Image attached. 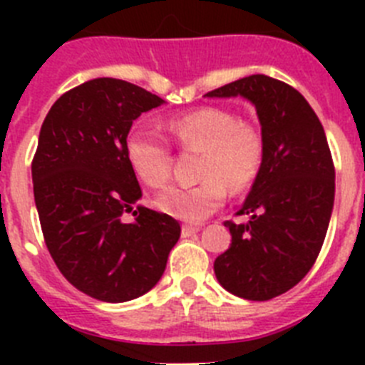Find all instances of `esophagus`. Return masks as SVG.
Returning <instances> with one entry per match:
<instances>
[{
	"instance_id": "obj_1",
	"label": "esophagus",
	"mask_w": 365,
	"mask_h": 365,
	"mask_svg": "<svg viewBox=\"0 0 365 365\" xmlns=\"http://www.w3.org/2000/svg\"><path fill=\"white\" fill-rule=\"evenodd\" d=\"M199 232V227H188V225H185L182 227V237H190V235L197 234Z\"/></svg>"
}]
</instances>
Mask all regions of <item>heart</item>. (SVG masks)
Listing matches in <instances>:
<instances>
[{"label": "heart", "instance_id": "heart-1", "mask_svg": "<svg viewBox=\"0 0 365 365\" xmlns=\"http://www.w3.org/2000/svg\"><path fill=\"white\" fill-rule=\"evenodd\" d=\"M166 130L185 151H201L193 186H168L155 206L179 221L197 225L219 210L232 192L254 185L265 163V137L254 122L240 120L234 111L215 106L166 120ZM125 159L135 175L148 186H163L170 177L172 153L159 137L146 130H131L124 143Z\"/></svg>", "mask_w": 365, "mask_h": 365}]
</instances>
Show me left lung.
<instances>
[{
  "mask_svg": "<svg viewBox=\"0 0 365 365\" xmlns=\"http://www.w3.org/2000/svg\"><path fill=\"white\" fill-rule=\"evenodd\" d=\"M205 96H243L256 106L265 137V163L237 215L214 272L228 292L267 302L298 285L312 269L334 202V164L322 122L299 91L252 74Z\"/></svg>",
  "mask_w": 365,
  "mask_h": 365,
  "instance_id": "obj_1",
  "label": "left lung"
}]
</instances>
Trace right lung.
Wrapping results in <instances>:
<instances>
[{
  "label": "right lung",
  "mask_w": 365,
  "mask_h": 365,
  "mask_svg": "<svg viewBox=\"0 0 365 365\" xmlns=\"http://www.w3.org/2000/svg\"><path fill=\"white\" fill-rule=\"evenodd\" d=\"M160 104L135 83L95 78L63 93L41 124L32 182L45 245L67 282L100 302L146 294L180 237L172 215L133 208L143 190L124 153L135 118Z\"/></svg>",
  "instance_id": "obj_1"
}]
</instances>
